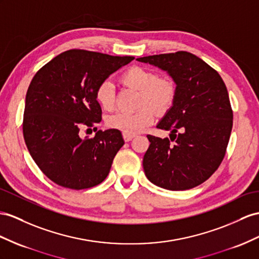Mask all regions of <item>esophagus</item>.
I'll list each match as a JSON object with an SVG mask.
<instances>
[{"label": "esophagus", "instance_id": "obj_1", "mask_svg": "<svg viewBox=\"0 0 259 259\" xmlns=\"http://www.w3.org/2000/svg\"><path fill=\"white\" fill-rule=\"evenodd\" d=\"M122 136H123V140H124L125 142H129V141L132 140V139L135 138V136H132V135H125V134H123Z\"/></svg>", "mask_w": 259, "mask_h": 259}]
</instances>
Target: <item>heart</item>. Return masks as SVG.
I'll return each instance as SVG.
<instances>
[{
	"instance_id": "b5f03b06",
	"label": "heart",
	"mask_w": 259,
	"mask_h": 259,
	"mask_svg": "<svg viewBox=\"0 0 259 259\" xmlns=\"http://www.w3.org/2000/svg\"><path fill=\"white\" fill-rule=\"evenodd\" d=\"M120 82L129 89L139 91V105L149 104L158 112L167 111L175 101V83L168 77H156L153 71L142 66H131L125 70L120 76ZM95 98L104 110L114 109L116 94L112 83L104 81L99 84L95 92ZM148 106L135 112H116L107 118L106 123L110 129L135 136L154 121L155 112Z\"/></svg>"
}]
</instances>
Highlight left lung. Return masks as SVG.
Returning <instances> with one entry per match:
<instances>
[{"label":"left lung","mask_w":259,"mask_h":259,"mask_svg":"<svg viewBox=\"0 0 259 259\" xmlns=\"http://www.w3.org/2000/svg\"><path fill=\"white\" fill-rule=\"evenodd\" d=\"M165 71L176 84L171 107L156 124L169 138L147 136L143 156L148 180L168 190H187L202 184L220 166L230 140L233 112L220 74L187 51L138 58Z\"/></svg>","instance_id":"1"}]
</instances>
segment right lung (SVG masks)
Segmentation results:
<instances>
[{"instance_id": "right-lung-1", "label": "right lung", "mask_w": 259, "mask_h": 259, "mask_svg": "<svg viewBox=\"0 0 259 259\" xmlns=\"http://www.w3.org/2000/svg\"><path fill=\"white\" fill-rule=\"evenodd\" d=\"M134 59L68 50L45 64L31 79L24 111L25 143L38 167L59 186L91 188L109 174L124 144L121 132L98 130L94 138L83 139L79 130L102 121L96 89Z\"/></svg>"}]
</instances>
